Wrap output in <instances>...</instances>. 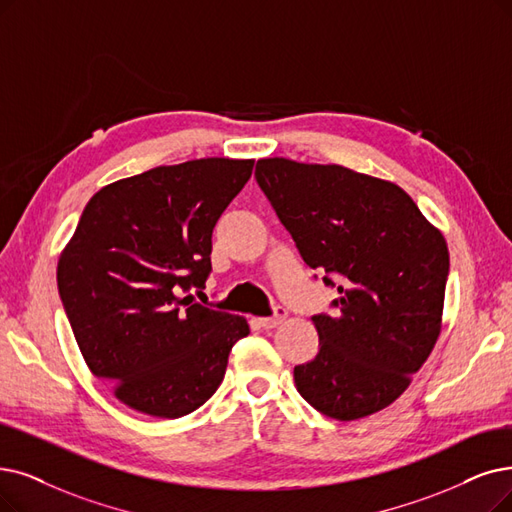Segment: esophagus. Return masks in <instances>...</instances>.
I'll use <instances>...</instances> for the list:
<instances>
[{
  "mask_svg": "<svg viewBox=\"0 0 512 512\" xmlns=\"http://www.w3.org/2000/svg\"><path fill=\"white\" fill-rule=\"evenodd\" d=\"M285 317H288V311H285L283 306H277V309H275V315H273V317H262V319H260V325H262V327H267V330H271V327L281 325V323L285 321Z\"/></svg>",
  "mask_w": 512,
  "mask_h": 512,
  "instance_id": "1",
  "label": "esophagus"
}]
</instances>
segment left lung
<instances>
[{"label": "left lung", "instance_id": "left-lung-1", "mask_svg": "<svg viewBox=\"0 0 512 512\" xmlns=\"http://www.w3.org/2000/svg\"><path fill=\"white\" fill-rule=\"evenodd\" d=\"M256 180L302 260L338 288V313L313 317L319 353L294 367L298 393L340 422L384 410L441 334L449 271L441 231L395 182L336 163L258 159Z\"/></svg>", "mask_w": 512, "mask_h": 512}]
</instances>
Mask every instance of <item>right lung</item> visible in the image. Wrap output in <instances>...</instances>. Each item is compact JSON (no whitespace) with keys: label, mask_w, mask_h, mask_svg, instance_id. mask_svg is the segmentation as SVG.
Returning <instances> with one entry per match:
<instances>
[{"label":"right lung","mask_w":512,"mask_h":512,"mask_svg":"<svg viewBox=\"0 0 512 512\" xmlns=\"http://www.w3.org/2000/svg\"><path fill=\"white\" fill-rule=\"evenodd\" d=\"M254 159L159 166L102 187L60 252L56 281L90 372L132 410L195 412L220 386L245 317L195 302L212 271V231ZM201 294V292H199Z\"/></svg>","instance_id":"obj_1"}]
</instances>
